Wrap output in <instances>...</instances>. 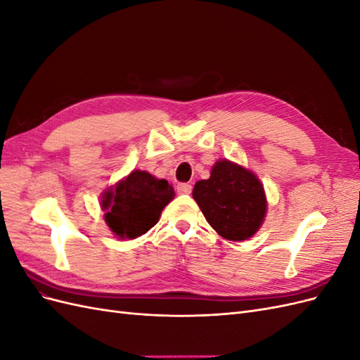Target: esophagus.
I'll return each mask as SVG.
<instances>
[{"label":"esophagus","mask_w":360,"mask_h":360,"mask_svg":"<svg viewBox=\"0 0 360 360\" xmlns=\"http://www.w3.org/2000/svg\"><path fill=\"white\" fill-rule=\"evenodd\" d=\"M191 191H192V186H191L189 183H180L179 186H177V192L180 195H189Z\"/></svg>","instance_id":"obj_1"}]
</instances>
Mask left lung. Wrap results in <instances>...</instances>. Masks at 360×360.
<instances>
[{
    "mask_svg": "<svg viewBox=\"0 0 360 360\" xmlns=\"http://www.w3.org/2000/svg\"><path fill=\"white\" fill-rule=\"evenodd\" d=\"M192 195L207 222L228 240H246L263 224L264 189L252 172L236 163L216 162L210 179L195 183Z\"/></svg>",
    "mask_w": 360,
    "mask_h": 360,
    "instance_id": "8db88e82",
    "label": "left lung"
}]
</instances>
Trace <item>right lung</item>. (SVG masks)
I'll return each instance as SVG.
<instances>
[{"mask_svg": "<svg viewBox=\"0 0 360 360\" xmlns=\"http://www.w3.org/2000/svg\"><path fill=\"white\" fill-rule=\"evenodd\" d=\"M174 198V188L165 179L146 171H132L114 191L103 195L105 222L120 238H136L159 221V216Z\"/></svg>", "mask_w": 360, "mask_h": 360, "instance_id": "add662e5", "label": "right lung"}]
</instances>
